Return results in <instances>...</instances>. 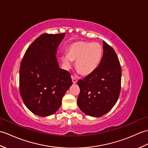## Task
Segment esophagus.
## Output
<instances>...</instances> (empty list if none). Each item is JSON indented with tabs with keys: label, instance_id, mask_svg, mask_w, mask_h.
<instances>
[{
	"label": "esophagus",
	"instance_id": "esophagus-1",
	"mask_svg": "<svg viewBox=\"0 0 148 148\" xmlns=\"http://www.w3.org/2000/svg\"><path fill=\"white\" fill-rule=\"evenodd\" d=\"M72 83L74 84H76L77 82V79L74 76H72Z\"/></svg>",
	"mask_w": 148,
	"mask_h": 148
}]
</instances>
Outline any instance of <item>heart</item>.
Returning a JSON list of instances; mask_svg holds the SVG:
<instances>
[{"instance_id":"heart-1","label":"heart","mask_w":148,"mask_h":148,"mask_svg":"<svg viewBox=\"0 0 148 148\" xmlns=\"http://www.w3.org/2000/svg\"><path fill=\"white\" fill-rule=\"evenodd\" d=\"M102 48L100 44L78 41L71 44L67 55H63L62 59L66 67L71 65V61H76V67L81 74L86 76L96 70L101 61Z\"/></svg>"}]
</instances>
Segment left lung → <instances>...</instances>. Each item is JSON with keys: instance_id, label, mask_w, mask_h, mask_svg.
<instances>
[{"instance_id": "left-lung-1", "label": "left lung", "mask_w": 148, "mask_h": 148, "mask_svg": "<svg viewBox=\"0 0 148 148\" xmlns=\"http://www.w3.org/2000/svg\"><path fill=\"white\" fill-rule=\"evenodd\" d=\"M103 49L99 67L77 81L80 88L77 106L84 114L93 117L108 113L117 102L121 90V69L117 55L105 41Z\"/></svg>"}]
</instances>
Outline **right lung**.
Listing matches in <instances>:
<instances>
[{
    "mask_svg": "<svg viewBox=\"0 0 148 148\" xmlns=\"http://www.w3.org/2000/svg\"><path fill=\"white\" fill-rule=\"evenodd\" d=\"M65 35L41 34L25 53L20 68V93L27 108L46 117L58 111L72 84L71 74L59 67L57 48Z\"/></svg>",
    "mask_w": 148,
    "mask_h": 148,
    "instance_id": "right-lung-1",
    "label": "right lung"
}]
</instances>
